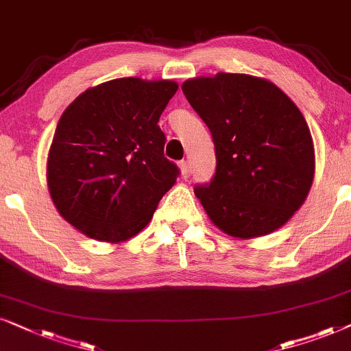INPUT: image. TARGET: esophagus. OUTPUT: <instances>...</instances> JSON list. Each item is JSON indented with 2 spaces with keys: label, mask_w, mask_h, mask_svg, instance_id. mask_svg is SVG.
<instances>
[{
  "label": "esophagus",
  "mask_w": 351,
  "mask_h": 351,
  "mask_svg": "<svg viewBox=\"0 0 351 351\" xmlns=\"http://www.w3.org/2000/svg\"><path fill=\"white\" fill-rule=\"evenodd\" d=\"M180 168H181V175H183V178H188V176L191 175L189 162L188 160H181L180 162Z\"/></svg>",
  "instance_id": "esophagus-1"
}]
</instances>
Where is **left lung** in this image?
Wrapping results in <instances>:
<instances>
[{
  "instance_id": "left-lung-1",
  "label": "left lung",
  "mask_w": 351,
  "mask_h": 351,
  "mask_svg": "<svg viewBox=\"0 0 351 351\" xmlns=\"http://www.w3.org/2000/svg\"><path fill=\"white\" fill-rule=\"evenodd\" d=\"M205 121L217 170L194 193L226 234L250 239L281 228L305 202L315 149L298 107L263 78L218 73L181 86Z\"/></svg>"
}]
</instances>
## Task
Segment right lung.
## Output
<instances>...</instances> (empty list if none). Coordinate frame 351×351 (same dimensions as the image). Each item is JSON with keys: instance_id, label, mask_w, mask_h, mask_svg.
<instances>
[{"instance_id": "right-lung-1", "label": "right lung", "mask_w": 351, "mask_h": 351, "mask_svg": "<svg viewBox=\"0 0 351 351\" xmlns=\"http://www.w3.org/2000/svg\"><path fill=\"white\" fill-rule=\"evenodd\" d=\"M176 90L171 80L117 78L64 110L46 176L58 212L83 234L130 239L175 184L180 168L163 156L167 138L157 121Z\"/></svg>"}]
</instances>
